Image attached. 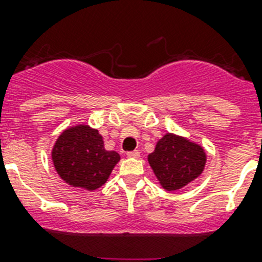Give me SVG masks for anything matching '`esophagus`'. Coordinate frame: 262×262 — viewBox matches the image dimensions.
<instances>
[{"label":"esophagus","instance_id":"1","mask_svg":"<svg viewBox=\"0 0 262 262\" xmlns=\"http://www.w3.org/2000/svg\"><path fill=\"white\" fill-rule=\"evenodd\" d=\"M127 156L131 157V159H138L140 156V152L139 151H131V152H127Z\"/></svg>","mask_w":262,"mask_h":262}]
</instances>
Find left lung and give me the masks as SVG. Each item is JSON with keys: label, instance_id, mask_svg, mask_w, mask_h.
Here are the masks:
<instances>
[{"label": "left lung", "instance_id": "left-lung-1", "mask_svg": "<svg viewBox=\"0 0 262 262\" xmlns=\"http://www.w3.org/2000/svg\"><path fill=\"white\" fill-rule=\"evenodd\" d=\"M206 161L202 145L172 133L159 139L155 151L148 155V163L166 191L180 190L195 181L205 170Z\"/></svg>", "mask_w": 262, "mask_h": 262}]
</instances>
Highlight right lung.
<instances>
[{
  "mask_svg": "<svg viewBox=\"0 0 262 262\" xmlns=\"http://www.w3.org/2000/svg\"><path fill=\"white\" fill-rule=\"evenodd\" d=\"M51 156L62 181L89 191L106 184L120 160L118 152L105 149L98 129L84 123L67 127L53 144Z\"/></svg>",
  "mask_w": 262,
  "mask_h": 262,
  "instance_id": "add662e5",
  "label": "right lung"
}]
</instances>
